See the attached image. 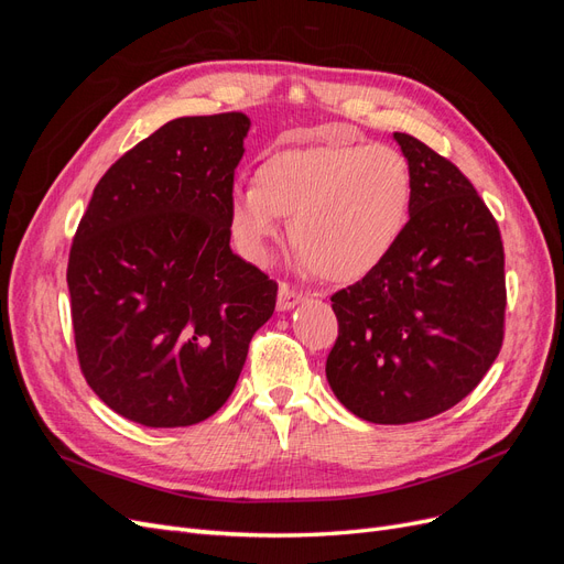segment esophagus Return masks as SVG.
Segmentation results:
<instances>
[{
  "instance_id": "1",
  "label": "esophagus",
  "mask_w": 564,
  "mask_h": 564,
  "mask_svg": "<svg viewBox=\"0 0 564 564\" xmlns=\"http://www.w3.org/2000/svg\"><path fill=\"white\" fill-rule=\"evenodd\" d=\"M305 296L303 289H296V286H292L289 282H282L280 284V292H278V308L280 311H289V308H294L296 303H301Z\"/></svg>"
}]
</instances>
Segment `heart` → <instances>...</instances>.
<instances>
[{"instance_id":"b5f03b06","label":"heart","mask_w":564,"mask_h":564,"mask_svg":"<svg viewBox=\"0 0 564 564\" xmlns=\"http://www.w3.org/2000/svg\"><path fill=\"white\" fill-rule=\"evenodd\" d=\"M412 174L395 148L355 141L286 148L237 183L228 202L232 240L263 263L289 218V237L317 275L352 280L377 268L402 237Z\"/></svg>"}]
</instances>
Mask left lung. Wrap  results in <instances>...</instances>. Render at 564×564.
Segmentation results:
<instances>
[{"label":"left lung","instance_id":"obj_1","mask_svg":"<svg viewBox=\"0 0 564 564\" xmlns=\"http://www.w3.org/2000/svg\"><path fill=\"white\" fill-rule=\"evenodd\" d=\"M412 174V209L398 245L332 296L327 357L334 395L371 423L447 412L482 381L506 329L503 242L497 218L447 158L392 133Z\"/></svg>","mask_w":564,"mask_h":564}]
</instances>
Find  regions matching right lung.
<instances>
[{"label":"right lung","mask_w":564,"mask_h":564,"mask_svg":"<svg viewBox=\"0 0 564 564\" xmlns=\"http://www.w3.org/2000/svg\"><path fill=\"white\" fill-rule=\"evenodd\" d=\"M245 112L178 117L124 152L73 237L77 360L96 395L150 429L216 414L240 379L278 282L230 249Z\"/></svg>","instance_id":"add662e5"}]
</instances>
